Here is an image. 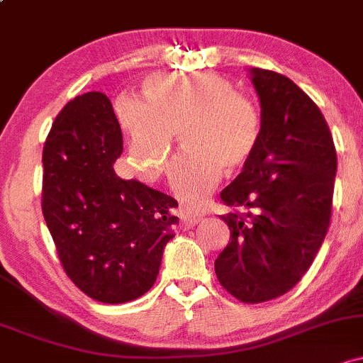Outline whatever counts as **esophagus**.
I'll return each instance as SVG.
<instances>
[{"label": "esophagus", "mask_w": 363, "mask_h": 363, "mask_svg": "<svg viewBox=\"0 0 363 363\" xmlns=\"http://www.w3.org/2000/svg\"><path fill=\"white\" fill-rule=\"evenodd\" d=\"M180 218H182V228H192L196 227V225L201 221V214H196V213H190L186 211V209H182L180 213Z\"/></svg>", "instance_id": "34e87169"}]
</instances>
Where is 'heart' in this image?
Returning a JSON list of instances; mask_svg holds the SVG:
<instances>
[{
	"mask_svg": "<svg viewBox=\"0 0 363 363\" xmlns=\"http://www.w3.org/2000/svg\"><path fill=\"white\" fill-rule=\"evenodd\" d=\"M145 100L123 96L118 118L128 136L131 171L154 180L164 171L174 133L185 149L169 169L182 204L204 206L228 171L242 167L259 140L255 104L214 72H155L143 81Z\"/></svg>",
	"mask_w": 363,
	"mask_h": 363,
	"instance_id": "1",
	"label": "heart"
}]
</instances>
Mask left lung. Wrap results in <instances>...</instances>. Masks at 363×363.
<instances>
[{"label": "left lung", "mask_w": 363, "mask_h": 363, "mask_svg": "<svg viewBox=\"0 0 363 363\" xmlns=\"http://www.w3.org/2000/svg\"><path fill=\"white\" fill-rule=\"evenodd\" d=\"M261 105L255 154L221 201L244 213L221 220L230 242L214 261L221 286L242 303L291 291L313 263L333 209L336 147L325 118L289 77L251 69Z\"/></svg>", "instance_id": "8db88e82"}]
</instances>
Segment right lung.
Masks as SVG:
<instances>
[{"label": "right lung", "mask_w": 363, "mask_h": 363, "mask_svg": "<svg viewBox=\"0 0 363 363\" xmlns=\"http://www.w3.org/2000/svg\"><path fill=\"white\" fill-rule=\"evenodd\" d=\"M121 154L119 121L100 91L65 105L43 149L41 208L62 267L84 294L111 305L154 286L178 223L173 197L116 174Z\"/></svg>", "instance_id": "add662e5"}]
</instances>
